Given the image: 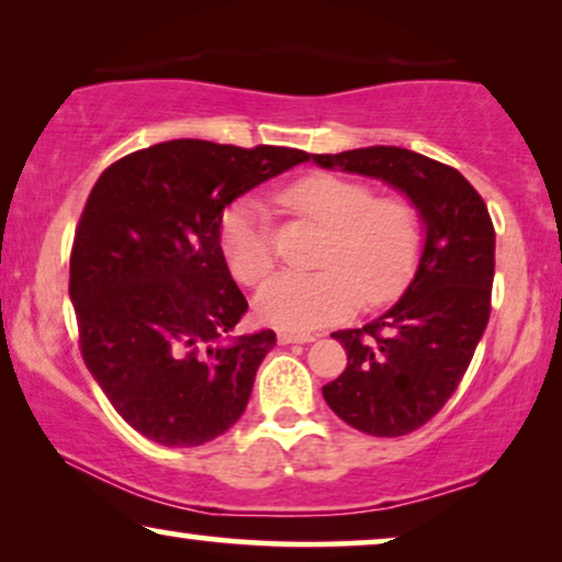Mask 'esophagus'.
Instances as JSON below:
<instances>
[{
	"mask_svg": "<svg viewBox=\"0 0 562 562\" xmlns=\"http://www.w3.org/2000/svg\"><path fill=\"white\" fill-rule=\"evenodd\" d=\"M281 345H294V342H314V335H299V333H279Z\"/></svg>",
	"mask_w": 562,
	"mask_h": 562,
	"instance_id": "34e87169",
	"label": "esophagus"
}]
</instances>
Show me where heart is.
Listing matches in <instances>:
<instances>
[{
	"label": "heart",
	"instance_id": "obj_1",
	"mask_svg": "<svg viewBox=\"0 0 562 562\" xmlns=\"http://www.w3.org/2000/svg\"><path fill=\"white\" fill-rule=\"evenodd\" d=\"M294 214L329 229L312 273H279L260 286L258 317L281 329H317L340 322L360 302L383 304L412 279L422 250L419 214L404 196H373L368 183L317 173L281 194ZM220 245L237 281L258 283L273 268L271 220L258 199L227 210Z\"/></svg>",
	"mask_w": 562,
	"mask_h": 562
}]
</instances>
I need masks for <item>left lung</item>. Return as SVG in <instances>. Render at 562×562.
<instances>
[{
	"instance_id": "left-lung-1",
	"label": "left lung",
	"mask_w": 562,
	"mask_h": 562,
	"mask_svg": "<svg viewBox=\"0 0 562 562\" xmlns=\"http://www.w3.org/2000/svg\"><path fill=\"white\" fill-rule=\"evenodd\" d=\"M312 160L402 191L425 227V248L402 299L360 329L333 333L348 366L322 386L329 409L360 432L409 435L456 394L488 325L494 225L463 173L414 150L373 145Z\"/></svg>"
}]
</instances>
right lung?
Segmentation results:
<instances>
[{"label": "right lung", "instance_id": "right-lung-1", "mask_svg": "<svg viewBox=\"0 0 562 562\" xmlns=\"http://www.w3.org/2000/svg\"><path fill=\"white\" fill-rule=\"evenodd\" d=\"M304 160L183 137L120 158L91 189L68 281L81 356L148 440L196 448L243 417L276 333L229 335L248 302L222 256V214Z\"/></svg>", "mask_w": 562, "mask_h": 562}]
</instances>
